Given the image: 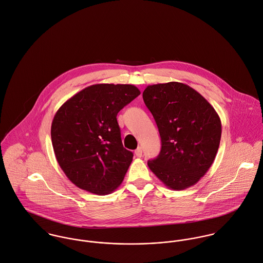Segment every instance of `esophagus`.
<instances>
[{
	"label": "esophagus",
	"mask_w": 263,
	"mask_h": 263,
	"mask_svg": "<svg viewBox=\"0 0 263 263\" xmlns=\"http://www.w3.org/2000/svg\"><path fill=\"white\" fill-rule=\"evenodd\" d=\"M142 154H143V151H142V148L141 147H139L136 151H135V155L137 156V157H142Z\"/></svg>",
	"instance_id": "34e87169"
}]
</instances>
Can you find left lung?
<instances>
[{
	"label": "left lung",
	"mask_w": 263,
	"mask_h": 263,
	"mask_svg": "<svg viewBox=\"0 0 263 263\" xmlns=\"http://www.w3.org/2000/svg\"><path fill=\"white\" fill-rule=\"evenodd\" d=\"M143 99L161 138V151L148 166L167 187L197 183L212 165L221 138V121L211 104L182 83L148 86Z\"/></svg>",
	"instance_id": "left-lung-1"
}]
</instances>
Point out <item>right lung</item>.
I'll return each mask as SVG.
<instances>
[{
    "instance_id": "obj_1",
    "label": "right lung",
    "mask_w": 263,
    "mask_h": 263,
    "mask_svg": "<svg viewBox=\"0 0 263 263\" xmlns=\"http://www.w3.org/2000/svg\"><path fill=\"white\" fill-rule=\"evenodd\" d=\"M140 93L133 85H92L56 112L51 126L54 153L80 189L107 195L122 182L134 154L123 148L116 116Z\"/></svg>"
}]
</instances>
